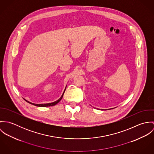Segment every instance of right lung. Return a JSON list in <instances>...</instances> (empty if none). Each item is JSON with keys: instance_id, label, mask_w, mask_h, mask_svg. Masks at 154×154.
<instances>
[{"instance_id": "obj_1", "label": "right lung", "mask_w": 154, "mask_h": 154, "mask_svg": "<svg viewBox=\"0 0 154 154\" xmlns=\"http://www.w3.org/2000/svg\"><path fill=\"white\" fill-rule=\"evenodd\" d=\"M65 90H66V88H65V91H64V92H63V94H62V97L58 100H57L56 101H54V102H53V103H48V104H34V103H30V102H29V101H26V100H25H25L27 102V103H29V104H32V105H34V106H37V107H50V106H54V105H56V104H57L61 100H62V98H63V94H64V93H65Z\"/></svg>"}]
</instances>
